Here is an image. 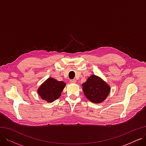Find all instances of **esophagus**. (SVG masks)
Instances as JSON below:
<instances>
[{"label": "esophagus", "instance_id": "34e87169", "mask_svg": "<svg viewBox=\"0 0 146 146\" xmlns=\"http://www.w3.org/2000/svg\"><path fill=\"white\" fill-rule=\"evenodd\" d=\"M69 82L70 83H76V79H72V80H70Z\"/></svg>", "mask_w": 146, "mask_h": 146}]
</instances>
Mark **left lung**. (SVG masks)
Returning a JSON list of instances; mask_svg holds the SVG:
<instances>
[{
    "mask_svg": "<svg viewBox=\"0 0 146 146\" xmlns=\"http://www.w3.org/2000/svg\"><path fill=\"white\" fill-rule=\"evenodd\" d=\"M84 94L90 101L99 104L107 98L110 93V88L102 79L92 75L83 85Z\"/></svg>",
    "mask_w": 146,
    "mask_h": 146,
    "instance_id": "1",
    "label": "left lung"
}]
</instances>
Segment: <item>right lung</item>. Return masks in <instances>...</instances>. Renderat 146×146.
Instances as JSON below:
<instances>
[{
  "label": "right lung",
  "mask_w": 146,
  "mask_h": 146,
  "mask_svg": "<svg viewBox=\"0 0 146 146\" xmlns=\"http://www.w3.org/2000/svg\"><path fill=\"white\" fill-rule=\"evenodd\" d=\"M65 86L66 84L63 82L48 78L39 88L38 92L42 99L47 102H52L60 98Z\"/></svg>",
  "instance_id": "add662e5"
}]
</instances>
